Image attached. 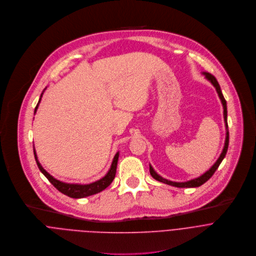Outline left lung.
Listing matches in <instances>:
<instances>
[{
	"label": "left lung",
	"instance_id": "obj_1",
	"mask_svg": "<svg viewBox=\"0 0 256 256\" xmlns=\"http://www.w3.org/2000/svg\"><path fill=\"white\" fill-rule=\"evenodd\" d=\"M202 74H205L206 78L215 86L217 92H218V96L221 100V103L223 105V109H224V121H225V127H226V139H225V145H224V148L221 152V154L219 156V158L217 160V162L212 166V168L206 172L205 174H202L198 178H196L194 180H188V182H172V180H168L166 178H164L162 176H160L154 170H153V168L149 164V172H150V174L151 176L160 182H164V184H170V186H176V188H196V186H202V184H205L214 174L215 172L217 170V168H219L220 164L222 162V160H224L226 153H227V150H228V145H229V131H228V124H227V104H226V100L224 98V96L222 94V90H221V88H220V84H218L216 78L214 76H212L211 74L209 72H202Z\"/></svg>",
	"mask_w": 256,
	"mask_h": 256
}]
</instances>
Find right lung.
Listing matches in <instances>:
<instances>
[{
  "label": "right lung",
  "mask_w": 256,
  "mask_h": 256,
  "mask_svg": "<svg viewBox=\"0 0 256 256\" xmlns=\"http://www.w3.org/2000/svg\"><path fill=\"white\" fill-rule=\"evenodd\" d=\"M44 88V90H45ZM43 90V92H44ZM43 92L40 96V98L38 100V104L36 105L35 107V110H34V115L38 109V106H39V103L41 100V98H42V94H43ZM33 151H34V156H35V160L37 162V166H38V168L40 170V172L46 176V178L54 186V188H56L60 192H62L64 194L68 196H70V198H86V196H92V194H98L100 192H102L103 190H105L107 186H109L111 184V182H113V180L115 178V176H116V170H117V164H118V158H119V151L116 153L114 158H113V162H112V164H111V168L109 170V172H107V174L102 178L100 180H96V182H94L92 184H68V182H60L56 178H54L52 176L49 174L43 168L42 166L40 164V162H38V158H37V154H36V151H35V148L33 147Z\"/></svg>",
  "instance_id": "add662e5"
}]
</instances>
